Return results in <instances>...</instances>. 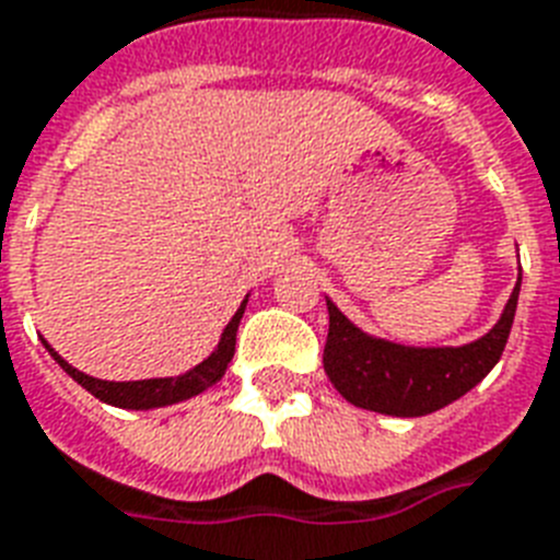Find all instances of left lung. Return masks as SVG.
I'll list each match as a JSON object with an SVG mask.
<instances>
[{
    "label": "left lung",
    "mask_w": 560,
    "mask_h": 560,
    "mask_svg": "<svg viewBox=\"0 0 560 560\" xmlns=\"http://www.w3.org/2000/svg\"><path fill=\"white\" fill-rule=\"evenodd\" d=\"M521 276L498 325L460 348H408L362 334L327 299L325 374L351 406L388 417H425L469 394L501 359L515 322Z\"/></svg>",
    "instance_id": "1"
}]
</instances>
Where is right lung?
Masks as SVG:
<instances>
[{"label": "right lung", "mask_w": 560, "mask_h": 560, "mask_svg": "<svg viewBox=\"0 0 560 560\" xmlns=\"http://www.w3.org/2000/svg\"><path fill=\"white\" fill-rule=\"evenodd\" d=\"M244 307H247V299L241 302V307L235 311V316L230 319V325L224 327L221 334V342L201 365H195L192 371H186L180 376H163V380H138V383H108V380H97V376H89L83 371H77L74 365H68L66 359L54 351L51 345L45 342L48 353L57 359V365L66 371L74 383L83 385L89 394L100 399V402H108V406L117 408H135V411H147V408H161L172 406V402H184V399L201 394V390L212 388V385L224 376L226 365L235 353V334H238V322L244 316Z\"/></svg>", "instance_id": "1"}]
</instances>
